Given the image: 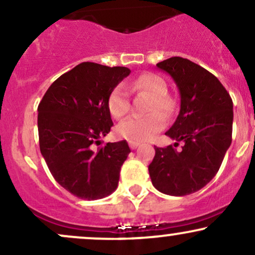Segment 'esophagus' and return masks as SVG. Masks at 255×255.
Masks as SVG:
<instances>
[{"mask_svg":"<svg viewBox=\"0 0 255 255\" xmlns=\"http://www.w3.org/2000/svg\"><path fill=\"white\" fill-rule=\"evenodd\" d=\"M128 144H129V147L131 148V150H135L137 146L140 145V142H137V141H129V142H128Z\"/></svg>","mask_w":255,"mask_h":255,"instance_id":"34e87169","label":"esophagus"}]
</instances>
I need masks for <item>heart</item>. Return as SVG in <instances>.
Masks as SVG:
<instances>
[{"label":"heart","instance_id":"heart-1","mask_svg":"<svg viewBox=\"0 0 255 255\" xmlns=\"http://www.w3.org/2000/svg\"><path fill=\"white\" fill-rule=\"evenodd\" d=\"M128 89L134 92H144L151 96L147 104V111H154L145 116H131L119 124L118 134L129 141H146L165 126V118L158 111L170 116L176 109V103L168 95V84L160 75L154 73H145L128 85ZM128 92L124 85H119L110 92L108 97V110L115 119L124 118L129 111Z\"/></svg>","mask_w":255,"mask_h":255}]
</instances>
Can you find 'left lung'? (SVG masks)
Returning <instances> with one entry per match:
<instances>
[{
  "label": "left lung",
  "instance_id": "1",
  "mask_svg": "<svg viewBox=\"0 0 255 255\" xmlns=\"http://www.w3.org/2000/svg\"><path fill=\"white\" fill-rule=\"evenodd\" d=\"M168 73L180 92V113L166 131L183 142V150L172 145L154 147L148 165L152 184L159 192L182 197L206 186L221 168L233 134V101L215 75L182 57H170L157 63Z\"/></svg>",
  "mask_w": 255,
  "mask_h": 255
}]
</instances>
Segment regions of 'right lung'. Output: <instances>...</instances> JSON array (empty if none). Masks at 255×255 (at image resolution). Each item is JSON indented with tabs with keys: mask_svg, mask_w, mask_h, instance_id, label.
Returning <instances> with one entry per match:
<instances>
[{
	"mask_svg": "<svg viewBox=\"0 0 255 255\" xmlns=\"http://www.w3.org/2000/svg\"><path fill=\"white\" fill-rule=\"evenodd\" d=\"M130 71L83 62L56 79L38 105L40 153L55 180L85 200L118 188L130 148L126 140L95 148L113 127L108 97Z\"/></svg>",
	"mask_w": 255,
	"mask_h": 255,
	"instance_id": "obj_1",
	"label": "right lung"
}]
</instances>
